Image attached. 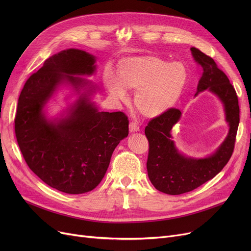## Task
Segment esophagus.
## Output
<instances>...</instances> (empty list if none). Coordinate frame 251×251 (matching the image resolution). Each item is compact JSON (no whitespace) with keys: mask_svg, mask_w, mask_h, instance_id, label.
I'll use <instances>...</instances> for the list:
<instances>
[{"mask_svg":"<svg viewBox=\"0 0 251 251\" xmlns=\"http://www.w3.org/2000/svg\"><path fill=\"white\" fill-rule=\"evenodd\" d=\"M129 131H130V133L137 132V131H139V127H138V125L135 122H130V124H129Z\"/></svg>","mask_w":251,"mask_h":251,"instance_id":"1","label":"esophagus"}]
</instances>
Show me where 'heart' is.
Returning a JSON list of instances; mask_svg holds the SVG:
<instances>
[{"mask_svg": "<svg viewBox=\"0 0 251 251\" xmlns=\"http://www.w3.org/2000/svg\"><path fill=\"white\" fill-rule=\"evenodd\" d=\"M188 70L181 62L171 63L148 55L119 61L116 74L107 70L102 82L116 100L125 101L126 89L135 91L134 104L146 118H159L173 109L188 82Z\"/></svg>", "mask_w": 251, "mask_h": 251, "instance_id": "1", "label": "heart"}]
</instances>
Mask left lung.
I'll use <instances>...</instances> for the list:
<instances>
[{"mask_svg": "<svg viewBox=\"0 0 251 251\" xmlns=\"http://www.w3.org/2000/svg\"><path fill=\"white\" fill-rule=\"evenodd\" d=\"M190 50L203 71L195 96L207 90L219 98L223 103L229 132L214 153L196 159L180 152L173 140L172 129L181 118L179 110L171 109L150 121L144 130L150 142L147 163L149 178L155 189L171 195L192 191L221 172L233 153L240 120L238 98L227 75L218 68L212 58L199 49Z\"/></svg>", "mask_w": 251, "mask_h": 251, "instance_id": "obj_1", "label": "left lung"}]
</instances>
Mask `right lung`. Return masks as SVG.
<instances>
[{
  "instance_id": "right-lung-1",
  "label": "right lung",
  "mask_w": 251,
  "mask_h": 251,
  "mask_svg": "<svg viewBox=\"0 0 251 251\" xmlns=\"http://www.w3.org/2000/svg\"><path fill=\"white\" fill-rule=\"evenodd\" d=\"M96 62L82 50H61L27 79L18 100L15 134L26 164L49 186L68 194L95 189L129 133L127 116L100 112L91 100L98 86L79 77L95 74ZM63 85L77 99L60 117L49 118L46 104Z\"/></svg>"
}]
</instances>
